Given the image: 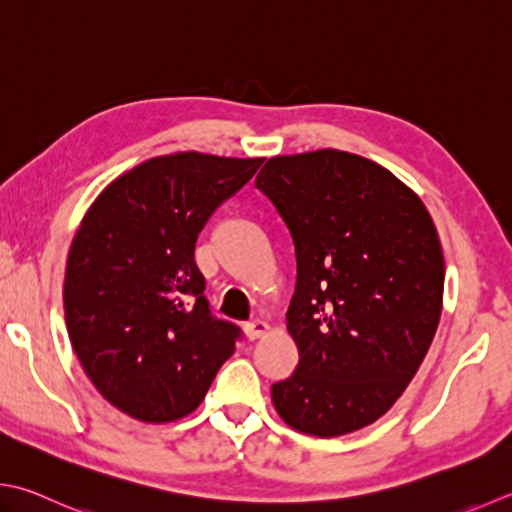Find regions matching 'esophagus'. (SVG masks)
<instances>
[{
	"label": "esophagus",
	"instance_id": "34e87169",
	"mask_svg": "<svg viewBox=\"0 0 512 512\" xmlns=\"http://www.w3.org/2000/svg\"><path fill=\"white\" fill-rule=\"evenodd\" d=\"M244 330H246L248 339H259V337H264L268 333L270 326L266 322H262V319H253V322L244 324Z\"/></svg>",
	"mask_w": 512,
	"mask_h": 512
}]
</instances>
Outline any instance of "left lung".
Returning a JSON list of instances; mask_svg holds the SVG:
<instances>
[{"label":"left lung","mask_w":512,"mask_h":512,"mask_svg":"<svg viewBox=\"0 0 512 512\" xmlns=\"http://www.w3.org/2000/svg\"><path fill=\"white\" fill-rule=\"evenodd\" d=\"M255 186L297 257L288 333L295 373L270 388L299 433L377 422L422 366L442 315L444 253L422 199L366 157L324 148L270 157Z\"/></svg>","instance_id":"left-lung-1"}]
</instances>
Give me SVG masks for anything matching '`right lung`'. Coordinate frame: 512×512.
I'll return each mask as SVG.
<instances>
[{
    "label": "right lung",
    "mask_w": 512,
    "mask_h": 512,
    "mask_svg": "<svg viewBox=\"0 0 512 512\" xmlns=\"http://www.w3.org/2000/svg\"><path fill=\"white\" fill-rule=\"evenodd\" d=\"M262 162L197 150L146 159L99 193L70 244V344L99 395L139 422L193 413L235 353L239 328L210 315L195 244Z\"/></svg>",
    "instance_id": "obj_1"
}]
</instances>
